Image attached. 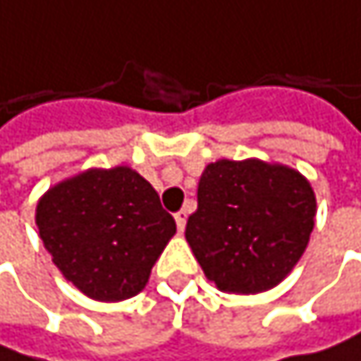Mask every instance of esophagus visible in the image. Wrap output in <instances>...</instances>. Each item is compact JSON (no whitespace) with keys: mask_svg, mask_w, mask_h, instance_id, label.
I'll return each mask as SVG.
<instances>
[{"mask_svg":"<svg viewBox=\"0 0 361 361\" xmlns=\"http://www.w3.org/2000/svg\"><path fill=\"white\" fill-rule=\"evenodd\" d=\"M186 220H188V214L186 212H177L175 214V224H177V231L182 233L186 228Z\"/></svg>","mask_w":361,"mask_h":361,"instance_id":"34e87169","label":"esophagus"}]
</instances>
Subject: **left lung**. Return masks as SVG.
I'll list each match as a JSON object with an SVG mask.
<instances>
[{
    "mask_svg": "<svg viewBox=\"0 0 361 361\" xmlns=\"http://www.w3.org/2000/svg\"><path fill=\"white\" fill-rule=\"evenodd\" d=\"M197 197L186 241L218 290H273L302 258L317 203L300 171L260 158H222L205 166Z\"/></svg>",
    "mask_w": 361,
    "mask_h": 361,
    "instance_id": "left-lung-1",
    "label": "left lung"
}]
</instances>
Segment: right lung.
I'll return each instance as SVG.
<instances>
[{"mask_svg":"<svg viewBox=\"0 0 361 361\" xmlns=\"http://www.w3.org/2000/svg\"><path fill=\"white\" fill-rule=\"evenodd\" d=\"M35 224L61 275L99 302L137 296L175 235L158 192L126 164L54 184L37 201Z\"/></svg>","mask_w":361,"mask_h":361,"instance_id":"right-lung-1","label":"right lung"}]
</instances>
